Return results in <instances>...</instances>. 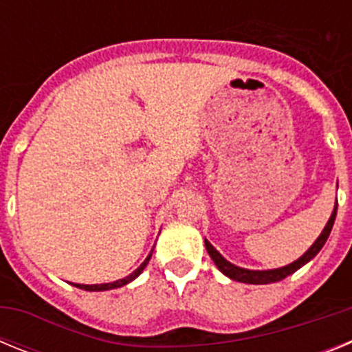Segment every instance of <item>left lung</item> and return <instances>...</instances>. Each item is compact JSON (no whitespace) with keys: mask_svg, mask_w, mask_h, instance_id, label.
I'll use <instances>...</instances> for the list:
<instances>
[{"mask_svg":"<svg viewBox=\"0 0 352 352\" xmlns=\"http://www.w3.org/2000/svg\"><path fill=\"white\" fill-rule=\"evenodd\" d=\"M335 217H337V203H335V208H333V211H331V217H329L328 223L324 226V229H322V232L319 234V238L314 241L312 247L305 252L300 259H296L294 263L287 264V266H282V268H275V270L239 268V266H236V264L229 263V261H227L226 257H223L222 254H220V252L217 250V248H214L210 241H208V239H204V245H206V250H208V254H210L211 259H213V263L217 264V268H219L226 276L232 278V280L243 282V284H256V285L273 284V282L284 280L285 276H289V275H292L294 272H298L301 266H305V264L309 263V261H312L314 257L319 254V250L324 247L329 232H331V227H333V223H335Z\"/></svg>","mask_w":352,"mask_h":352,"instance_id":"1","label":"left lung"}]
</instances>
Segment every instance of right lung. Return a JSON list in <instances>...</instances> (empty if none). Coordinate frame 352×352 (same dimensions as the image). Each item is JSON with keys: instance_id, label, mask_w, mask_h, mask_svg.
<instances>
[{"instance_id": "add662e5", "label": "right lung", "mask_w": 352, "mask_h": 352, "mask_svg": "<svg viewBox=\"0 0 352 352\" xmlns=\"http://www.w3.org/2000/svg\"><path fill=\"white\" fill-rule=\"evenodd\" d=\"M151 254H153V250L149 252V256L146 257L144 263H142L141 266H139V268L135 270V272H132L129 276H125V278H120V280H116V282H109V284H93V285H88V284H72V285H76V287H79V289H84V291H111V289L123 287V285L130 284V282L135 280V278H138V276L141 275L142 270L146 268V264H148L149 259H151Z\"/></svg>"}]
</instances>
